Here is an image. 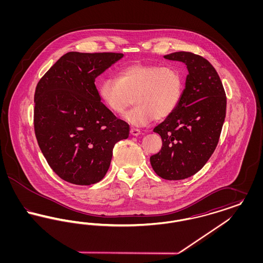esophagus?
Segmentation results:
<instances>
[{"label": "esophagus", "mask_w": 263, "mask_h": 263, "mask_svg": "<svg viewBox=\"0 0 263 263\" xmlns=\"http://www.w3.org/2000/svg\"><path fill=\"white\" fill-rule=\"evenodd\" d=\"M130 133H131V135H133V136H139V135L141 134V131H140V129H138V128H131Z\"/></svg>", "instance_id": "esophagus-1"}]
</instances>
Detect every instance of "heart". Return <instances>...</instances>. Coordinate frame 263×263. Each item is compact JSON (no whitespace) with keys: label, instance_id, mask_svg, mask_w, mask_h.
Masks as SVG:
<instances>
[{"label":"heart","instance_id":"heart-1","mask_svg":"<svg viewBox=\"0 0 263 263\" xmlns=\"http://www.w3.org/2000/svg\"><path fill=\"white\" fill-rule=\"evenodd\" d=\"M182 93L183 78L171 66L130 65L120 70L116 78H105L99 86L100 100L114 114L124 112L134 98L136 106L124 114V119L135 126L171 116Z\"/></svg>","mask_w":263,"mask_h":263}]
</instances>
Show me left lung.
Returning a JSON list of instances; mask_svg holds the SVG:
<instances>
[{"mask_svg": "<svg viewBox=\"0 0 263 263\" xmlns=\"http://www.w3.org/2000/svg\"><path fill=\"white\" fill-rule=\"evenodd\" d=\"M163 57L184 63L188 75L178 107L154 129L163 147L150 162L163 179L180 180L199 172L212 156L225 121L227 98L220 77L205 58L184 51Z\"/></svg>", "mask_w": 263, "mask_h": 263, "instance_id": "left-lung-1", "label": "left lung"}]
</instances>
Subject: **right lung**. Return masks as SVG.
I'll return each instance as SVG.
<instances>
[{"label": "right lung", "mask_w": 263, "mask_h": 263, "mask_svg": "<svg viewBox=\"0 0 263 263\" xmlns=\"http://www.w3.org/2000/svg\"><path fill=\"white\" fill-rule=\"evenodd\" d=\"M122 53L68 52L38 82L34 131L53 172L65 181L90 185L107 173L114 145L129 125L100 101L96 78Z\"/></svg>", "instance_id": "obj_1"}]
</instances>
